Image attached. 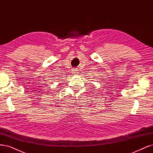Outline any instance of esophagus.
<instances>
[{"instance_id":"esophagus-1","label":"esophagus","mask_w":153,"mask_h":153,"mask_svg":"<svg viewBox=\"0 0 153 153\" xmlns=\"http://www.w3.org/2000/svg\"><path fill=\"white\" fill-rule=\"evenodd\" d=\"M72 73H73V74H77V73H78V69H77V68H73V69H72Z\"/></svg>"}]
</instances>
